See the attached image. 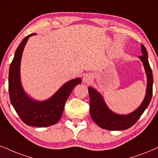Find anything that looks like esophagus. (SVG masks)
<instances>
[{"label": "esophagus", "mask_w": 158, "mask_h": 158, "mask_svg": "<svg viewBox=\"0 0 158 158\" xmlns=\"http://www.w3.org/2000/svg\"><path fill=\"white\" fill-rule=\"evenodd\" d=\"M83 83H85V84H90V83L93 81V77L92 75H90V74H87L84 76L83 79Z\"/></svg>", "instance_id": "1"}]
</instances>
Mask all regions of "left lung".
I'll use <instances>...</instances> for the list:
<instances>
[{
	"mask_svg": "<svg viewBox=\"0 0 158 158\" xmlns=\"http://www.w3.org/2000/svg\"><path fill=\"white\" fill-rule=\"evenodd\" d=\"M142 55L139 56L144 67L147 78V91L143 102L137 109L130 114L122 115L113 112L108 108L100 93L92 87H88L90 98V115L93 121L102 129L108 130H122L131 127L139 119L147 108L152 97L153 76L148 60L147 49L141 44Z\"/></svg>",
	"mask_w": 158,
	"mask_h": 158,
	"instance_id": "1",
	"label": "left lung"
}]
</instances>
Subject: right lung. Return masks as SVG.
Returning <instances> with one entry per match:
<instances>
[{"label": "right lung", "instance_id": "add662e5", "mask_svg": "<svg viewBox=\"0 0 158 158\" xmlns=\"http://www.w3.org/2000/svg\"><path fill=\"white\" fill-rule=\"evenodd\" d=\"M31 34L23 40L15 51L9 73V91L11 105L21 119L28 126L45 127L57 123L64 106L75 85L82 82L81 77L65 83L51 97L44 101L32 99L25 93L20 80V62L24 48Z\"/></svg>", "mask_w": 158, "mask_h": 158}]
</instances>
